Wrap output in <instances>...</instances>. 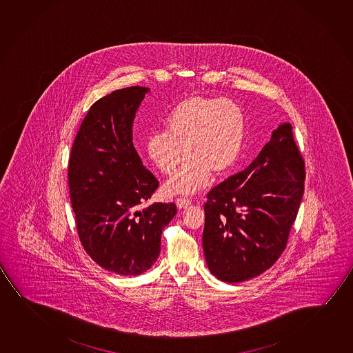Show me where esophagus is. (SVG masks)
Here are the masks:
<instances>
[{
	"label": "esophagus",
	"instance_id": "1",
	"mask_svg": "<svg viewBox=\"0 0 353 353\" xmlns=\"http://www.w3.org/2000/svg\"><path fill=\"white\" fill-rule=\"evenodd\" d=\"M190 199H188V198H177L176 199V205H177V208H179V209H185V208H188V206L190 205Z\"/></svg>",
	"mask_w": 353,
	"mask_h": 353
}]
</instances>
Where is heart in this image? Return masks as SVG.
Returning a JSON list of instances; mask_svg holds the SVG:
<instances>
[{
    "mask_svg": "<svg viewBox=\"0 0 353 353\" xmlns=\"http://www.w3.org/2000/svg\"><path fill=\"white\" fill-rule=\"evenodd\" d=\"M245 133L242 109L228 99L190 97L179 101L166 119V130L152 133L148 157L166 176L185 168L165 185L168 194H193L205 188L210 176H223L239 160Z\"/></svg>",
    "mask_w": 353,
    "mask_h": 353,
    "instance_id": "obj_1",
    "label": "heart"
}]
</instances>
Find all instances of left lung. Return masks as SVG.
I'll use <instances>...</instances> for the list:
<instances>
[{
    "mask_svg": "<svg viewBox=\"0 0 353 353\" xmlns=\"http://www.w3.org/2000/svg\"><path fill=\"white\" fill-rule=\"evenodd\" d=\"M303 157L285 122L250 166L208 193L203 250L214 276L242 282L275 264L304 193Z\"/></svg>",
    "mask_w": 353,
    "mask_h": 353,
    "instance_id": "obj_1",
    "label": "left lung"
}]
</instances>
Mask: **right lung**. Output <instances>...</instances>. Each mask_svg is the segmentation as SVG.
<instances>
[{
  "mask_svg": "<svg viewBox=\"0 0 353 353\" xmlns=\"http://www.w3.org/2000/svg\"><path fill=\"white\" fill-rule=\"evenodd\" d=\"M149 88L114 90L92 103L81 122L68 163L72 209L81 243L108 272L136 276L160 254L174 203L143 204L159 181L133 145V121Z\"/></svg>",
  "mask_w": 353,
  "mask_h": 353,
  "instance_id": "1",
  "label": "right lung"
}]
</instances>
